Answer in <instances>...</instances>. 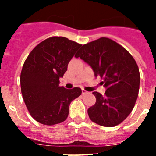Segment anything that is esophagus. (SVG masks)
<instances>
[{
	"label": "esophagus",
	"mask_w": 156,
	"mask_h": 156,
	"mask_svg": "<svg viewBox=\"0 0 156 156\" xmlns=\"http://www.w3.org/2000/svg\"><path fill=\"white\" fill-rule=\"evenodd\" d=\"M88 94V92L87 91V90H85L84 89H82V94L84 95V94Z\"/></svg>",
	"instance_id": "1"
}]
</instances>
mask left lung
<instances>
[{
  "label": "left lung",
  "mask_w": 156,
  "mask_h": 156,
  "mask_svg": "<svg viewBox=\"0 0 156 156\" xmlns=\"http://www.w3.org/2000/svg\"><path fill=\"white\" fill-rule=\"evenodd\" d=\"M90 65L107 88L105 94L93 92L96 102L88 108L90 120L100 126H115L129 115L137 101L140 73L133 56L107 37L83 45L76 56Z\"/></svg>",
  "instance_id": "obj_1"
}]
</instances>
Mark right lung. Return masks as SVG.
Here are the masks:
<instances>
[{
    "mask_svg": "<svg viewBox=\"0 0 156 156\" xmlns=\"http://www.w3.org/2000/svg\"><path fill=\"white\" fill-rule=\"evenodd\" d=\"M81 46L66 37H49L26 59L20 76L21 91L27 109L37 122L52 126L67 119L70 103L82 90L59 87V78Z\"/></svg>",
    "mask_w": 156,
    "mask_h": 156,
    "instance_id": "add662e5",
    "label": "right lung"
}]
</instances>
